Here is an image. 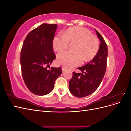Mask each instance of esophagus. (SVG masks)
Instances as JSON below:
<instances>
[{
	"label": "esophagus",
	"mask_w": 131,
	"mask_h": 131,
	"mask_svg": "<svg viewBox=\"0 0 131 131\" xmlns=\"http://www.w3.org/2000/svg\"><path fill=\"white\" fill-rule=\"evenodd\" d=\"M66 68H64V67H62V72H65V70H66Z\"/></svg>",
	"instance_id": "esophagus-1"
}]
</instances>
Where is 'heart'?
Masks as SVG:
<instances>
[{
	"label": "heart",
	"mask_w": 131,
	"mask_h": 131,
	"mask_svg": "<svg viewBox=\"0 0 131 131\" xmlns=\"http://www.w3.org/2000/svg\"><path fill=\"white\" fill-rule=\"evenodd\" d=\"M69 42H76L74 52L64 51L57 55V62L67 68L80 65L82 61H89L97 54L100 43L96 37L85 28L73 27L67 29L63 35H57L52 40L54 50L59 52L66 49Z\"/></svg>",
	"instance_id": "obj_1"
}]
</instances>
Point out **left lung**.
<instances>
[{"label": "left lung", "mask_w": 131, "mask_h": 131, "mask_svg": "<svg viewBox=\"0 0 131 131\" xmlns=\"http://www.w3.org/2000/svg\"><path fill=\"white\" fill-rule=\"evenodd\" d=\"M100 40V49L97 54L88 64L78 68L81 73H73L69 82V91L77 97H84L93 93L104 78L106 68L108 47L100 33L95 29Z\"/></svg>", "instance_id": "1"}]
</instances>
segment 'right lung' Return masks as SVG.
Returning <instances> with one entry per match:
<instances>
[{
    "label": "right lung",
    "instance_id": "1",
    "mask_svg": "<svg viewBox=\"0 0 131 131\" xmlns=\"http://www.w3.org/2000/svg\"><path fill=\"white\" fill-rule=\"evenodd\" d=\"M57 25L43 23L27 35L21 52L23 80L31 93L43 96L52 91L55 81L62 74L61 67H47L56 58L52 40Z\"/></svg>",
    "mask_w": 131,
    "mask_h": 131
}]
</instances>
